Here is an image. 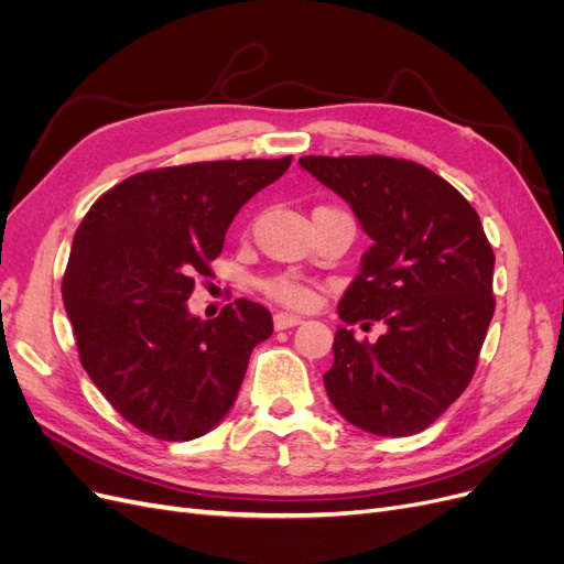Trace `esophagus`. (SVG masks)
Here are the masks:
<instances>
[{
	"label": "esophagus",
	"instance_id": "34e87169",
	"mask_svg": "<svg viewBox=\"0 0 564 564\" xmlns=\"http://www.w3.org/2000/svg\"><path fill=\"white\" fill-rule=\"evenodd\" d=\"M296 324H301V317H296V315H289V313H278L275 315V329L278 332L292 329V327H296Z\"/></svg>",
	"mask_w": 564,
	"mask_h": 564
}]
</instances>
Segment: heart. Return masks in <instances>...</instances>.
Here are the masks:
<instances>
[{
    "label": "heart",
    "instance_id": "obj_1",
    "mask_svg": "<svg viewBox=\"0 0 564 564\" xmlns=\"http://www.w3.org/2000/svg\"><path fill=\"white\" fill-rule=\"evenodd\" d=\"M263 292L272 299H278L284 305H292V308H308L315 301L313 289L305 284L301 278L292 275V272H282V275H272L261 282Z\"/></svg>",
    "mask_w": 564,
    "mask_h": 564
}]
</instances>
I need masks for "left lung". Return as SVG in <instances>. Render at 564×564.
Returning <instances> with one entry per match:
<instances>
[{
    "label": "left lung",
    "instance_id": "left-lung-1",
    "mask_svg": "<svg viewBox=\"0 0 564 564\" xmlns=\"http://www.w3.org/2000/svg\"><path fill=\"white\" fill-rule=\"evenodd\" d=\"M299 164L350 204L373 240L338 317L386 324L377 344L338 327L327 395L367 433H421L468 388L497 305L480 216L412 160L308 155Z\"/></svg>",
    "mask_w": 564,
    "mask_h": 564
}]
</instances>
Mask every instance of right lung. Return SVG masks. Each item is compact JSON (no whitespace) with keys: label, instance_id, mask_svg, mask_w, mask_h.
Listing matches in <instances>:
<instances>
[{"label":"right lung","instance_id":"right-lung-1","mask_svg":"<svg viewBox=\"0 0 564 564\" xmlns=\"http://www.w3.org/2000/svg\"><path fill=\"white\" fill-rule=\"evenodd\" d=\"M289 164L292 155L150 169L82 218L63 275L65 313L84 371L139 431L195 440L232 406L272 317L237 299L202 322L185 303L195 280L212 275L235 214Z\"/></svg>","mask_w":564,"mask_h":564}]
</instances>
